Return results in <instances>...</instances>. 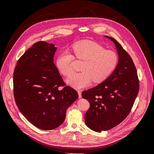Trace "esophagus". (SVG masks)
I'll use <instances>...</instances> for the list:
<instances>
[{"label":"esophagus","mask_w":154,"mask_h":154,"mask_svg":"<svg viewBox=\"0 0 154 154\" xmlns=\"http://www.w3.org/2000/svg\"><path fill=\"white\" fill-rule=\"evenodd\" d=\"M77 92H78V94H79V98H81V91L78 90V91H77Z\"/></svg>","instance_id":"1"}]
</instances>
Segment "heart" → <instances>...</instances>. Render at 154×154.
<instances>
[{
    "mask_svg": "<svg viewBox=\"0 0 154 154\" xmlns=\"http://www.w3.org/2000/svg\"><path fill=\"white\" fill-rule=\"evenodd\" d=\"M72 54L61 53L57 60V65L63 75L69 77L73 73L74 58L83 61L80 73L74 74L67 80L69 85L75 89L89 86L92 82L100 83L106 80L116 69L118 62L116 52L106 50L101 45L92 41H84L74 44Z\"/></svg>",
    "mask_w": 154,
    "mask_h": 154,
    "instance_id": "obj_1",
    "label": "heart"
}]
</instances>
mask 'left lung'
<instances>
[{
	"label": "left lung",
	"instance_id": "left-lung-1",
	"mask_svg": "<svg viewBox=\"0 0 154 154\" xmlns=\"http://www.w3.org/2000/svg\"><path fill=\"white\" fill-rule=\"evenodd\" d=\"M105 37L116 45L117 66L106 80L82 93V97L90 104L85 115V124L96 132L109 130L122 122L131 112L139 91L132 58L116 40Z\"/></svg>",
	"mask_w": 154,
	"mask_h": 154
}]
</instances>
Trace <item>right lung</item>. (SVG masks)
<instances>
[{
  "instance_id": "add662e5",
  "label": "right lung",
  "mask_w": 154,
  "mask_h": 154,
  "mask_svg": "<svg viewBox=\"0 0 154 154\" xmlns=\"http://www.w3.org/2000/svg\"><path fill=\"white\" fill-rule=\"evenodd\" d=\"M57 48L43 41L33 44L18 59L13 75L14 96L22 115L37 128L52 130L62 124L66 109L77 99L66 86L54 63ZM59 86H64L60 90Z\"/></svg>"
}]
</instances>
